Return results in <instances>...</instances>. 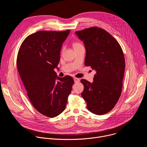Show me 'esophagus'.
I'll list each match as a JSON object with an SVG mask.
<instances>
[{
	"label": "esophagus",
	"mask_w": 147,
	"mask_h": 147,
	"mask_svg": "<svg viewBox=\"0 0 147 147\" xmlns=\"http://www.w3.org/2000/svg\"><path fill=\"white\" fill-rule=\"evenodd\" d=\"M74 81L75 82H78L80 81V79L77 78H74Z\"/></svg>",
	"instance_id": "esophagus-1"
}]
</instances>
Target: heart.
<instances>
[{"mask_svg":"<svg viewBox=\"0 0 147 147\" xmlns=\"http://www.w3.org/2000/svg\"><path fill=\"white\" fill-rule=\"evenodd\" d=\"M73 47H74V48H77V47H80V46H81V45H82L80 43H79V42H74L73 43Z\"/></svg>","mask_w":147,"mask_h":147,"instance_id":"obj_1","label":"heart"}]
</instances>
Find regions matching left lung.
I'll return each instance as SVG.
<instances>
[{
    "label": "left lung",
    "mask_w": 147,
    "mask_h": 147,
    "mask_svg": "<svg viewBox=\"0 0 147 147\" xmlns=\"http://www.w3.org/2000/svg\"><path fill=\"white\" fill-rule=\"evenodd\" d=\"M85 45L84 64L96 71L91 83L82 79L81 96L91 112L102 115L111 111L121 92L125 60L117 41L107 31L97 27L76 32Z\"/></svg>",
    "instance_id": "obj_1"
}]
</instances>
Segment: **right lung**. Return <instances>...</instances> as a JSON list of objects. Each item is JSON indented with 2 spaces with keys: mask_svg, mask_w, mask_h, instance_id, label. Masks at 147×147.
Returning <instances> with one entry per match:
<instances>
[{
  "mask_svg": "<svg viewBox=\"0 0 147 147\" xmlns=\"http://www.w3.org/2000/svg\"><path fill=\"white\" fill-rule=\"evenodd\" d=\"M70 32L38 31L24 40L17 55L18 71L31 103L49 117L64 111L74 83L71 77L60 78L54 71Z\"/></svg>",
  "mask_w": 147,
  "mask_h": 147,
  "instance_id": "add662e5",
  "label": "right lung"
}]
</instances>
